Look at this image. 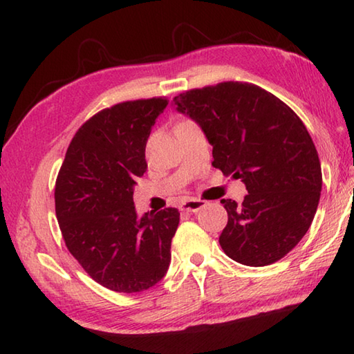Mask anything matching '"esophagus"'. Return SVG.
<instances>
[{
    "label": "esophagus",
    "instance_id": "obj_1",
    "mask_svg": "<svg viewBox=\"0 0 354 354\" xmlns=\"http://www.w3.org/2000/svg\"><path fill=\"white\" fill-rule=\"evenodd\" d=\"M205 201L203 199H187V201H184L179 207H181L183 212H198L199 209L205 207Z\"/></svg>",
    "mask_w": 354,
    "mask_h": 354
}]
</instances>
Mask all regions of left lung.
Returning a JSON list of instances; mask_svg holds the SVG:
<instances>
[{
    "label": "left lung",
    "instance_id": "1",
    "mask_svg": "<svg viewBox=\"0 0 354 354\" xmlns=\"http://www.w3.org/2000/svg\"><path fill=\"white\" fill-rule=\"evenodd\" d=\"M171 105L201 128L215 169L246 185L239 204L221 199L220 244L246 266H266L292 250L316 215L322 169L310 133L291 108L252 83L224 82L176 95Z\"/></svg>",
    "mask_w": 354,
    "mask_h": 354
}]
</instances>
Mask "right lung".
Returning a JSON list of instances; mask_svg holds the SVG:
<instances>
[{
    "label": "right lung",
    "mask_w": 354,
    "mask_h": 354,
    "mask_svg": "<svg viewBox=\"0 0 354 354\" xmlns=\"http://www.w3.org/2000/svg\"><path fill=\"white\" fill-rule=\"evenodd\" d=\"M162 97L124 102L97 113L69 144L55 183V214L66 248L89 277L115 292L159 283L170 265L179 212L138 215L136 181Z\"/></svg>",
    "instance_id": "1"
}]
</instances>
